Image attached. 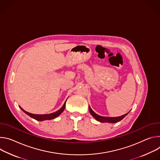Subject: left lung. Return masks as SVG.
<instances>
[{
  "label": "left lung",
  "mask_w": 160,
  "mask_h": 160,
  "mask_svg": "<svg viewBox=\"0 0 160 160\" xmlns=\"http://www.w3.org/2000/svg\"><path fill=\"white\" fill-rule=\"evenodd\" d=\"M89 110H90V114L93 116V118H95V119H96V120H97L98 121H100L101 122H112V123H115L117 122L120 121L121 120H122L124 118H125L128 114H125L122 116H119V117H103V116H101L98 115L97 114H96L90 108V106L89 105Z\"/></svg>",
  "instance_id": "left-lung-1"
}]
</instances>
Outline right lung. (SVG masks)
<instances>
[{"label": "right lung", "mask_w": 160, "mask_h": 160, "mask_svg": "<svg viewBox=\"0 0 160 160\" xmlns=\"http://www.w3.org/2000/svg\"><path fill=\"white\" fill-rule=\"evenodd\" d=\"M67 101V100H66ZM66 101L64 103L63 105L62 106V108L57 111V112H53V113H51V114H32V113H30V112H28L27 111H25V110H23L20 106V108H21V109L25 112L26 113L27 115H28L30 117L36 119L38 121H44V120H50V119H54V118H56L57 117H58L60 114L62 113V112L64 111L65 109V103H66Z\"/></svg>", "instance_id": "add662e5"}]
</instances>
